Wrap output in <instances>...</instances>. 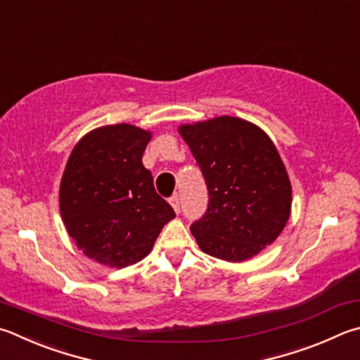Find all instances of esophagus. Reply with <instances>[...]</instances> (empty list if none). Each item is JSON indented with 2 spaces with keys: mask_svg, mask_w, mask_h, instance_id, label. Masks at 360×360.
Here are the masks:
<instances>
[{
  "mask_svg": "<svg viewBox=\"0 0 360 360\" xmlns=\"http://www.w3.org/2000/svg\"><path fill=\"white\" fill-rule=\"evenodd\" d=\"M169 205L173 206L176 214H179V211H181V201H179V197H176V195H174V197L169 198Z\"/></svg>",
  "mask_w": 360,
  "mask_h": 360,
  "instance_id": "34e87169",
  "label": "esophagus"
}]
</instances>
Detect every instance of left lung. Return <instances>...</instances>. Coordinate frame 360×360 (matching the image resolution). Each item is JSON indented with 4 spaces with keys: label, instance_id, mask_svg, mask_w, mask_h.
Instances as JSON below:
<instances>
[{
    "label": "left lung",
    "instance_id": "obj_1",
    "mask_svg": "<svg viewBox=\"0 0 360 360\" xmlns=\"http://www.w3.org/2000/svg\"><path fill=\"white\" fill-rule=\"evenodd\" d=\"M207 187V209L191 225L200 248L239 263L282 233L291 184L276 146L255 124L220 116L179 127Z\"/></svg>",
    "mask_w": 360,
    "mask_h": 360
}]
</instances>
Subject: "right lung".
<instances>
[{
	"label": "right lung",
	"instance_id": "1",
	"mask_svg": "<svg viewBox=\"0 0 360 360\" xmlns=\"http://www.w3.org/2000/svg\"><path fill=\"white\" fill-rule=\"evenodd\" d=\"M151 134L130 124L99 127L74 148L60 187L69 236L88 258L126 267L151 252L174 211L143 167Z\"/></svg>",
	"mask_w": 360,
	"mask_h": 360
}]
</instances>
